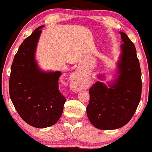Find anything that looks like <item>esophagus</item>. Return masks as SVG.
I'll return each mask as SVG.
<instances>
[{
    "mask_svg": "<svg viewBox=\"0 0 152 152\" xmlns=\"http://www.w3.org/2000/svg\"><path fill=\"white\" fill-rule=\"evenodd\" d=\"M71 87H72V90L76 91V92H78V91L83 88V80H82V78L80 77V75L76 74L73 77L72 82H71Z\"/></svg>",
    "mask_w": 152,
    "mask_h": 152,
    "instance_id": "1",
    "label": "esophagus"
}]
</instances>
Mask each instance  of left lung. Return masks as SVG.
<instances>
[{
  "instance_id": "8db88e82",
  "label": "left lung",
  "mask_w": 152,
  "mask_h": 152,
  "mask_svg": "<svg viewBox=\"0 0 152 152\" xmlns=\"http://www.w3.org/2000/svg\"><path fill=\"white\" fill-rule=\"evenodd\" d=\"M122 53L117 62V77L108 86L97 81L90 89L87 107L89 120L96 128L112 130L122 127L134 115L142 94V72L134 45L123 32ZM103 75L98 77L102 79Z\"/></svg>"
}]
</instances>
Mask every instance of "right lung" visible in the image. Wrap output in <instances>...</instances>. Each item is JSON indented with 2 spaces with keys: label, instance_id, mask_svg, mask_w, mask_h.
Here are the masks:
<instances>
[{
  "label": "right lung",
  "instance_id": "1",
  "mask_svg": "<svg viewBox=\"0 0 152 152\" xmlns=\"http://www.w3.org/2000/svg\"><path fill=\"white\" fill-rule=\"evenodd\" d=\"M44 26L24 40L11 65L9 93L16 111L36 128L54 125L63 112L66 99L59 90L61 72H44L37 66L35 50Z\"/></svg>",
  "mask_w": 152,
  "mask_h": 152
}]
</instances>
